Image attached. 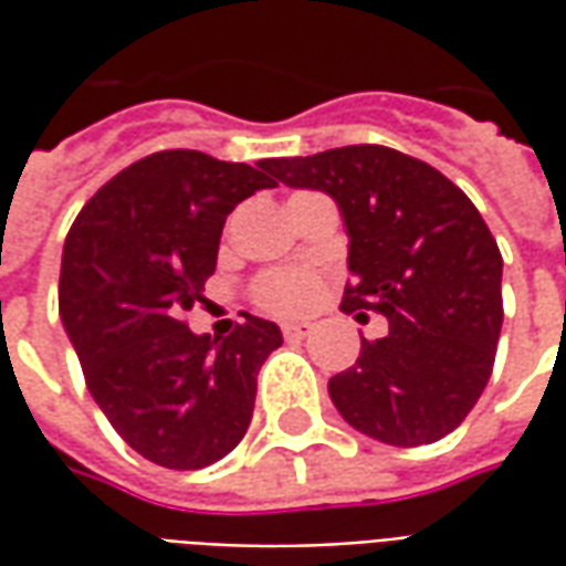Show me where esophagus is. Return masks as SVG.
Instances as JSON below:
<instances>
[{"label": "esophagus", "instance_id": "34e87169", "mask_svg": "<svg viewBox=\"0 0 566 566\" xmlns=\"http://www.w3.org/2000/svg\"><path fill=\"white\" fill-rule=\"evenodd\" d=\"M282 333L284 339H306L312 333V324L308 321H287V324H282Z\"/></svg>", "mask_w": 566, "mask_h": 566}]
</instances>
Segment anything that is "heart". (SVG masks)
Segmentation results:
<instances>
[{"instance_id":"b5f03b06","label":"heart","mask_w":566,"mask_h":566,"mask_svg":"<svg viewBox=\"0 0 566 566\" xmlns=\"http://www.w3.org/2000/svg\"><path fill=\"white\" fill-rule=\"evenodd\" d=\"M318 294V279L308 270H275L266 272L254 287V296L263 308L279 315H296L312 306Z\"/></svg>"}]
</instances>
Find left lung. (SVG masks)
<instances>
[{"label":"left lung","instance_id":"1","mask_svg":"<svg viewBox=\"0 0 566 566\" xmlns=\"http://www.w3.org/2000/svg\"><path fill=\"white\" fill-rule=\"evenodd\" d=\"M263 169L339 206L355 275L343 312L388 318V333L360 336L355 367L327 385L339 416L403 449L451 433L485 391L503 324V258L479 209L433 166L385 145Z\"/></svg>","mask_w":566,"mask_h":566}]
</instances>
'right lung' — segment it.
<instances>
[{"label":"right lung","mask_w":566,"mask_h":566,"mask_svg":"<svg viewBox=\"0 0 566 566\" xmlns=\"http://www.w3.org/2000/svg\"><path fill=\"white\" fill-rule=\"evenodd\" d=\"M263 187V160L160 150L117 172L63 245L60 318L93 400L129 449L169 470H202L245 437L258 373L282 345L245 315L227 336L193 333L227 214Z\"/></svg>","instance_id":"1"}]
</instances>
